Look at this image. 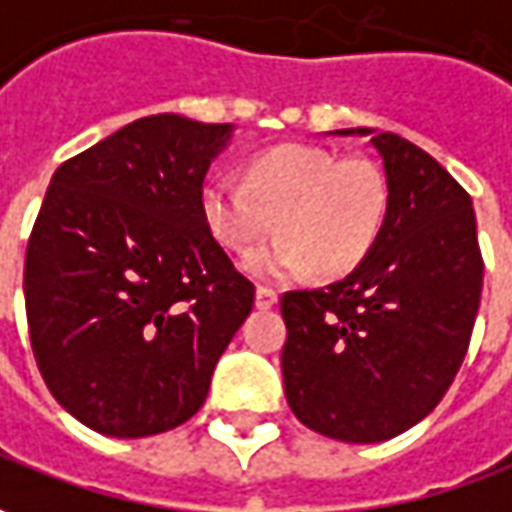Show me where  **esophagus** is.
<instances>
[{
    "instance_id": "34e87169",
    "label": "esophagus",
    "mask_w": 512,
    "mask_h": 512,
    "mask_svg": "<svg viewBox=\"0 0 512 512\" xmlns=\"http://www.w3.org/2000/svg\"><path fill=\"white\" fill-rule=\"evenodd\" d=\"M278 303V292L273 287H256V306L259 309H273Z\"/></svg>"
}]
</instances>
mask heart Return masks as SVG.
<instances>
[{"label": "heart", "instance_id": "obj_1", "mask_svg": "<svg viewBox=\"0 0 512 512\" xmlns=\"http://www.w3.org/2000/svg\"><path fill=\"white\" fill-rule=\"evenodd\" d=\"M200 211L231 253L250 250L273 225L281 231L248 253L250 276L284 281L309 267L317 276H343L376 248L390 214V183L370 158L284 144L253 155L245 181L211 175Z\"/></svg>", "mask_w": 512, "mask_h": 512}]
</instances>
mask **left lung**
Masks as SVG:
<instances>
[{"label":"left lung","instance_id":"obj_1","mask_svg":"<svg viewBox=\"0 0 512 512\" xmlns=\"http://www.w3.org/2000/svg\"><path fill=\"white\" fill-rule=\"evenodd\" d=\"M390 183L370 256L320 290L281 295L284 390L295 418L343 443L407 432L463 365L482 295L471 197L418 144L368 128Z\"/></svg>","mask_w":512,"mask_h":512}]
</instances>
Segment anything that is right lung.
I'll use <instances>...</instances> for the list:
<instances>
[{"instance_id": "add662e5", "label": "right lung", "mask_w": 512, "mask_h": 512, "mask_svg": "<svg viewBox=\"0 0 512 512\" xmlns=\"http://www.w3.org/2000/svg\"><path fill=\"white\" fill-rule=\"evenodd\" d=\"M231 125L130 122L55 169L24 259L33 357L88 429L147 438L189 421L256 287L211 236L200 192Z\"/></svg>"}]
</instances>
